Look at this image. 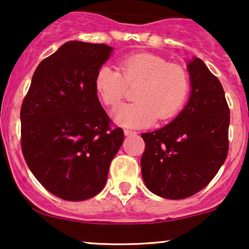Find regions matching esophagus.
<instances>
[{"label": "esophagus", "instance_id": "obj_1", "mask_svg": "<svg viewBox=\"0 0 249 249\" xmlns=\"http://www.w3.org/2000/svg\"><path fill=\"white\" fill-rule=\"evenodd\" d=\"M124 134L125 136H134L136 132H134V131H130V130H124Z\"/></svg>", "mask_w": 249, "mask_h": 249}]
</instances>
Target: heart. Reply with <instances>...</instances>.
Returning a JSON list of instances; mask_svg holds the SVG:
<instances>
[{
	"mask_svg": "<svg viewBox=\"0 0 249 249\" xmlns=\"http://www.w3.org/2000/svg\"><path fill=\"white\" fill-rule=\"evenodd\" d=\"M117 71L104 65L96 72L95 90L107 107H116L126 87L137 85L136 102L122 104L113 110L117 124L138 128L167 121L179 112L190 91V78L181 67L153 53H137L123 58Z\"/></svg>",
	"mask_w": 249,
	"mask_h": 249,
	"instance_id": "obj_1",
	"label": "heart"
}]
</instances>
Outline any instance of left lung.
Returning <instances> with one entry per match:
<instances>
[{
  "instance_id": "obj_1",
  "label": "left lung",
  "mask_w": 249,
  "mask_h": 249,
  "mask_svg": "<svg viewBox=\"0 0 249 249\" xmlns=\"http://www.w3.org/2000/svg\"><path fill=\"white\" fill-rule=\"evenodd\" d=\"M191 95L166 126L142 133L141 166L145 185L166 199H185L206 187L228 153L230 108L219 79L205 63L188 62Z\"/></svg>"
}]
</instances>
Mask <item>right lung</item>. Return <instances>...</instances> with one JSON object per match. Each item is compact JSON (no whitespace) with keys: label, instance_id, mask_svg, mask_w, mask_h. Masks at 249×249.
Listing matches in <instances>:
<instances>
[{"label":"right lung","instance_id":"obj_1","mask_svg":"<svg viewBox=\"0 0 249 249\" xmlns=\"http://www.w3.org/2000/svg\"><path fill=\"white\" fill-rule=\"evenodd\" d=\"M113 48L70 41L39 63L21 107V145L35 178L58 198L82 201L104 188L124 132L111 128L95 85Z\"/></svg>","mask_w":249,"mask_h":249}]
</instances>
